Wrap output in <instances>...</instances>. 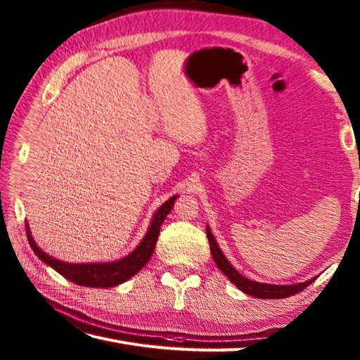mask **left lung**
Returning <instances> with one entry per match:
<instances>
[{"label": "left lung", "instance_id": "obj_1", "mask_svg": "<svg viewBox=\"0 0 360 360\" xmlns=\"http://www.w3.org/2000/svg\"><path fill=\"white\" fill-rule=\"evenodd\" d=\"M205 231H207V238H209V244H210L212 257H213V259H215L218 269L223 272L236 288L243 290V292L252 295V297H258V298H285V297H290V295L298 294L304 288H308L311 283L316 280V278H312V280H308L304 283H297V285H289V286L267 285V283H258V281L248 280L246 277H243L241 274H238V271H235L233 266L227 262V258L223 255V252H221V249L218 248L215 238H213L210 229L207 227Z\"/></svg>", "mask_w": 360, "mask_h": 360}]
</instances>
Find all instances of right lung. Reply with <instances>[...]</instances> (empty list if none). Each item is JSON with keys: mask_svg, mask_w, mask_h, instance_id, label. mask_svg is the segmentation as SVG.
<instances>
[{"mask_svg": "<svg viewBox=\"0 0 360 360\" xmlns=\"http://www.w3.org/2000/svg\"><path fill=\"white\" fill-rule=\"evenodd\" d=\"M176 198L178 196L170 198V200L160 205L155 218L151 221V226L148 229L147 235L143 236V240L141 241L139 246H137V249L133 250L128 257L119 259V262L86 263V264H71V263L60 262V259L49 257L46 252H43L37 246L32 235L29 232V226L26 223L27 240H29L30 248H32V250L35 252V255L40 258L41 262L49 264L52 269H56L60 275H63L65 278L75 283V285L89 286V288H112L127 281L128 278H131L134 274L139 272L142 267L148 263L153 252H155V246L160 232V226H162L165 217L170 213Z\"/></svg>", "mask_w": 360, "mask_h": 360, "instance_id": "add662e5", "label": "right lung"}]
</instances>
